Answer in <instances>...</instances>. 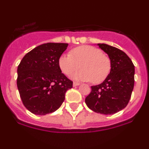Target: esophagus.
<instances>
[{
	"label": "esophagus",
	"instance_id": "esophagus-1",
	"mask_svg": "<svg viewBox=\"0 0 149 149\" xmlns=\"http://www.w3.org/2000/svg\"><path fill=\"white\" fill-rule=\"evenodd\" d=\"M73 86H79V82H73Z\"/></svg>",
	"mask_w": 149,
	"mask_h": 149
}]
</instances>
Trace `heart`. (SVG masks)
I'll list each match as a JSON object with an SVG mask.
<instances>
[{
  "instance_id": "1",
  "label": "heart",
  "mask_w": 149,
  "mask_h": 149,
  "mask_svg": "<svg viewBox=\"0 0 149 149\" xmlns=\"http://www.w3.org/2000/svg\"><path fill=\"white\" fill-rule=\"evenodd\" d=\"M60 69L67 76L75 73L72 79L76 80L92 81L101 83L111 72V61L103 54L99 48L91 45H82L71 51L70 54H63L58 61Z\"/></svg>"
}]
</instances>
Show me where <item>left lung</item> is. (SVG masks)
I'll use <instances>...</instances> for the list:
<instances>
[{"instance_id": "8db88e82", "label": "left lung", "mask_w": 149, "mask_h": 149, "mask_svg": "<svg viewBox=\"0 0 149 149\" xmlns=\"http://www.w3.org/2000/svg\"><path fill=\"white\" fill-rule=\"evenodd\" d=\"M98 45L111 60V72L105 80L92 86L86 105L96 113L113 114L127 107L134 87L135 67L123 51L106 44Z\"/></svg>"}]
</instances>
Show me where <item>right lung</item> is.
I'll return each mask as SVG.
<instances>
[{
	"mask_svg": "<svg viewBox=\"0 0 149 149\" xmlns=\"http://www.w3.org/2000/svg\"><path fill=\"white\" fill-rule=\"evenodd\" d=\"M68 44H42L29 51L17 68V88L25 107L45 115L61 106L72 82L61 72L58 61Z\"/></svg>",
	"mask_w": 149,
	"mask_h": 149,
	"instance_id": "add662e5",
	"label": "right lung"
}]
</instances>
